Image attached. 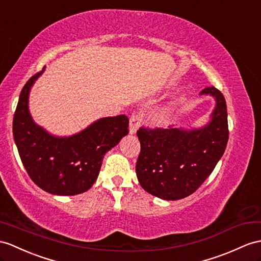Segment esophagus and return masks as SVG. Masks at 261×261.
<instances>
[{"mask_svg": "<svg viewBox=\"0 0 261 261\" xmlns=\"http://www.w3.org/2000/svg\"><path fill=\"white\" fill-rule=\"evenodd\" d=\"M142 120V114L139 112H134L132 114L130 119H129V134L133 135L135 134L136 130L138 129L139 124H141Z\"/></svg>", "mask_w": 261, "mask_h": 261, "instance_id": "esophagus-1", "label": "esophagus"}]
</instances>
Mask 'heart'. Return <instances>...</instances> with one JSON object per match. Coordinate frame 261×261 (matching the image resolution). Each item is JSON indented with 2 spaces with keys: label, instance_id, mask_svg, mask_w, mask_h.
<instances>
[{
  "label": "heart",
  "instance_id": "heart-1",
  "mask_svg": "<svg viewBox=\"0 0 261 261\" xmlns=\"http://www.w3.org/2000/svg\"><path fill=\"white\" fill-rule=\"evenodd\" d=\"M178 105H179V101L176 100V101H173L170 105L165 106V107H163V109L155 112L154 115H152V117H151L152 123H154L155 125H158V126H163V125L168 124L170 122L171 117H173V115H174L175 109Z\"/></svg>",
  "mask_w": 261,
  "mask_h": 261
}]
</instances>
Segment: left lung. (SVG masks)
Segmentation results:
<instances>
[{"mask_svg":"<svg viewBox=\"0 0 261 261\" xmlns=\"http://www.w3.org/2000/svg\"><path fill=\"white\" fill-rule=\"evenodd\" d=\"M200 95H209L216 101L206 125L192 129L141 127L137 130L138 181L161 199L178 200L195 193L225 152L229 132L224 95L214 86L204 88Z\"/></svg>","mask_w":261,"mask_h":261,"instance_id":"obj_1","label":"left lung"}]
</instances>
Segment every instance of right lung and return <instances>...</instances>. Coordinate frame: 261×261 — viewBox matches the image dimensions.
Returning a JSON list of instances; mask_svg holds the SVG:
<instances>
[{
	"label": "right lung",
	"instance_id": "1",
	"mask_svg": "<svg viewBox=\"0 0 261 261\" xmlns=\"http://www.w3.org/2000/svg\"><path fill=\"white\" fill-rule=\"evenodd\" d=\"M40 73L28 81L13 118V136L31 179L45 192L74 196L90 189L97 179L104 155L128 134V117L95 120L72 136H55L37 125L29 110V96Z\"/></svg>",
	"mask_w": 261,
	"mask_h": 261
}]
</instances>
